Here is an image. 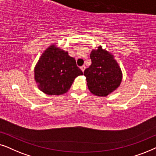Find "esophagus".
I'll use <instances>...</instances> for the list:
<instances>
[{
    "mask_svg": "<svg viewBox=\"0 0 156 156\" xmlns=\"http://www.w3.org/2000/svg\"><path fill=\"white\" fill-rule=\"evenodd\" d=\"M80 69H81L82 71L83 72L84 70H85V69H86V66H82L81 67H80Z\"/></svg>",
    "mask_w": 156,
    "mask_h": 156,
    "instance_id": "obj_1",
    "label": "esophagus"
}]
</instances>
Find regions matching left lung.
Segmentation results:
<instances>
[{"mask_svg":"<svg viewBox=\"0 0 156 156\" xmlns=\"http://www.w3.org/2000/svg\"><path fill=\"white\" fill-rule=\"evenodd\" d=\"M90 58L92 63L84 71L88 89L98 96H107L121 83V69L113 54L101 45L92 50Z\"/></svg>","mask_w":156,"mask_h":156,"instance_id":"1","label":"left lung"}]
</instances>
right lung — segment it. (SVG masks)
I'll return each instance as SVG.
<instances>
[{
  "instance_id": "add662e5",
  "label": "right lung",
  "mask_w": 156,
  "mask_h": 156,
  "mask_svg": "<svg viewBox=\"0 0 156 156\" xmlns=\"http://www.w3.org/2000/svg\"><path fill=\"white\" fill-rule=\"evenodd\" d=\"M82 75L75 58L54 44L45 50L34 68L38 88L49 95L67 93L75 78Z\"/></svg>"
}]
</instances>
